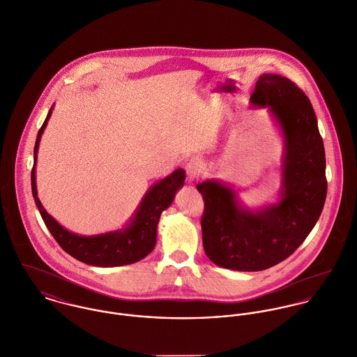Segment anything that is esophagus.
<instances>
[{
	"label": "esophagus",
	"instance_id": "1",
	"mask_svg": "<svg viewBox=\"0 0 357 357\" xmlns=\"http://www.w3.org/2000/svg\"><path fill=\"white\" fill-rule=\"evenodd\" d=\"M186 174H188V179L189 181H195L200 176L202 169H203V162L199 157H192L188 162H186Z\"/></svg>",
	"mask_w": 357,
	"mask_h": 357
}]
</instances>
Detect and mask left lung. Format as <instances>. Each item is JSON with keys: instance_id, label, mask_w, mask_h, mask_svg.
<instances>
[{"instance_id": "8db88e82", "label": "left lung", "mask_w": 357, "mask_h": 357, "mask_svg": "<svg viewBox=\"0 0 357 357\" xmlns=\"http://www.w3.org/2000/svg\"><path fill=\"white\" fill-rule=\"evenodd\" d=\"M268 107L283 135L282 185L273 204L251 210L218 179L197 185L204 200L203 245L215 265L259 272L288 258L314 227L327 196L326 153L307 96L279 74L259 75L250 99Z\"/></svg>"}]
</instances>
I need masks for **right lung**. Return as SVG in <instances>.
I'll list each match as a JSON object with an SVG mask.
<instances>
[{
    "instance_id": "obj_1",
    "label": "right lung",
    "mask_w": 357,
    "mask_h": 357,
    "mask_svg": "<svg viewBox=\"0 0 357 357\" xmlns=\"http://www.w3.org/2000/svg\"><path fill=\"white\" fill-rule=\"evenodd\" d=\"M54 106L50 109L48 116L38 131L37 141L34 144V165L31 169V192L36 202V206L41 214L44 223L48 230L58 241V244L73 258L92 266L100 268H113L131 265L143 259L149 255L157 240V225L160 215L167 210L174 199L176 192L185 183V171L182 168L175 169L171 175L155 182L143 196L138 208L135 210L128 223L119 230L106 231L93 236H81L75 234L66 227H63L55 218L45 211L43 207L36 185V164L37 153L41 141V135L48 124V120L52 114Z\"/></svg>"
}]
</instances>
